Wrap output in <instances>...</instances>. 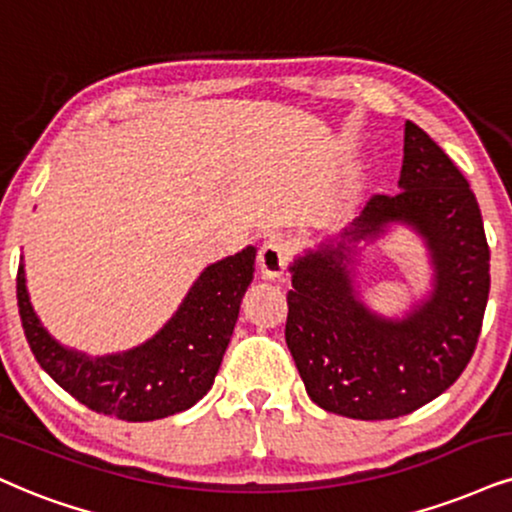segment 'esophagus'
Returning a JSON list of instances; mask_svg holds the SVG:
<instances>
[{"instance_id":"1","label":"esophagus","mask_w":512,"mask_h":512,"mask_svg":"<svg viewBox=\"0 0 512 512\" xmlns=\"http://www.w3.org/2000/svg\"><path fill=\"white\" fill-rule=\"evenodd\" d=\"M289 263V246L282 239H268L258 251V273L268 280H275L285 273Z\"/></svg>"}]
</instances>
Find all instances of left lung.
I'll list each match as a JSON object with an SVG mask.
<instances>
[{
    "label": "left lung",
    "instance_id": "obj_1",
    "mask_svg": "<svg viewBox=\"0 0 512 512\" xmlns=\"http://www.w3.org/2000/svg\"><path fill=\"white\" fill-rule=\"evenodd\" d=\"M399 194H375L353 223L294 261L285 339L308 396L327 413L391 420L444 394L475 353L489 299V244L468 180L406 121ZM391 222L426 239L435 289L406 319L372 314L352 289V246Z\"/></svg>",
    "mask_w": 512,
    "mask_h": 512
}]
</instances>
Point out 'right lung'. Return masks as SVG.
Here are the masks:
<instances>
[{"label": "right lung", "instance_id": "add662e5", "mask_svg": "<svg viewBox=\"0 0 512 512\" xmlns=\"http://www.w3.org/2000/svg\"><path fill=\"white\" fill-rule=\"evenodd\" d=\"M254 261L256 249L246 246L211 263L149 342L97 358L66 349L44 330L30 306L21 261L16 299L25 339L40 368L82 406L128 422L168 418L204 399L216 380L242 296L254 280Z\"/></svg>", "mask_w": 512, "mask_h": 512}]
</instances>
